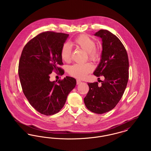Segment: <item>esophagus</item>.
<instances>
[{
    "instance_id": "34e87169",
    "label": "esophagus",
    "mask_w": 151,
    "mask_h": 151,
    "mask_svg": "<svg viewBox=\"0 0 151 151\" xmlns=\"http://www.w3.org/2000/svg\"><path fill=\"white\" fill-rule=\"evenodd\" d=\"M81 83V80H78H78H76V84H77L78 85V84H79L80 83Z\"/></svg>"
}]
</instances>
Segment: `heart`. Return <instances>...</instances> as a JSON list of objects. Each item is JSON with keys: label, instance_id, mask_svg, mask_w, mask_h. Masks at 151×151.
I'll use <instances>...</instances> for the list:
<instances>
[{"label": "heart", "instance_id": "obj_1", "mask_svg": "<svg viewBox=\"0 0 151 151\" xmlns=\"http://www.w3.org/2000/svg\"><path fill=\"white\" fill-rule=\"evenodd\" d=\"M72 43L79 49H82L87 52L88 59L96 62L99 60L100 54L96 49V43L93 40L86 35H80L76 38ZM72 50L68 43H65L61 50V58L65 62H69L71 59ZM93 67L90 63L80 65L75 64L68 68L69 73L78 79H84L88 73L92 72Z\"/></svg>", "mask_w": 151, "mask_h": 151}]
</instances>
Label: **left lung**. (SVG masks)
<instances>
[{"mask_svg":"<svg viewBox=\"0 0 151 151\" xmlns=\"http://www.w3.org/2000/svg\"><path fill=\"white\" fill-rule=\"evenodd\" d=\"M94 36L102 39L101 60L93 74L103 76L101 85L88 83L89 92L84 99L86 108L96 114L108 112L122 98L129 80V58L119 39L107 30H100Z\"/></svg>","mask_w":151,"mask_h":151,"instance_id":"1","label":"left lung"}]
</instances>
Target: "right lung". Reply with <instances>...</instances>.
Segmentation results:
<instances>
[{
  "mask_svg": "<svg viewBox=\"0 0 151 151\" xmlns=\"http://www.w3.org/2000/svg\"><path fill=\"white\" fill-rule=\"evenodd\" d=\"M68 35L45 32L29 41L22 51L19 76L22 91L30 104L41 114H55L64 106L68 94L76 85V79L66 76L62 80H50L53 71L63 70L61 50Z\"/></svg>",
  "mask_w": 151,
  "mask_h": 151,
  "instance_id": "add662e5",
  "label": "right lung"
}]
</instances>
